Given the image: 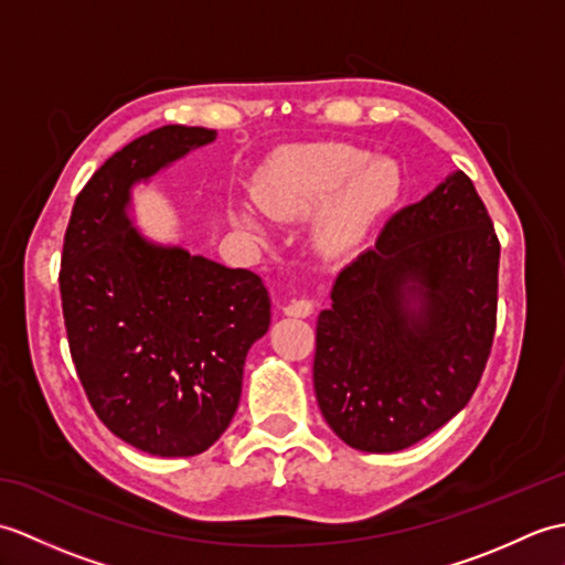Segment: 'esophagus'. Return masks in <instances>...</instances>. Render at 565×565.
Segmentation results:
<instances>
[{
	"instance_id": "34e87169",
	"label": "esophagus",
	"mask_w": 565,
	"mask_h": 565,
	"mask_svg": "<svg viewBox=\"0 0 565 565\" xmlns=\"http://www.w3.org/2000/svg\"><path fill=\"white\" fill-rule=\"evenodd\" d=\"M313 310H316L313 301H308V298H294V301L284 308V313L291 318H308Z\"/></svg>"
}]
</instances>
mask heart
I'll use <instances>...</instances> for the list:
<instances>
[{"label": "heart", "mask_w": 565, "mask_h": 565, "mask_svg": "<svg viewBox=\"0 0 565 565\" xmlns=\"http://www.w3.org/2000/svg\"><path fill=\"white\" fill-rule=\"evenodd\" d=\"M403 186L398 162L371 160L369 150L350 142H316L274 160L259 201L276 218H296L330 201L322 237L328 245L342 247L362 237L371 223L393 209Z\"/></svg>", "instance_id": "heart-1"}]
</instances>
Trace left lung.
<instances>
[{
  "label": "left lung",
  "mask_w": 565,
  "mask_h": 565,
  "mask_svg": "<svg viewBox=\"0 0 565 565\" xmlns=\"http://www.w3.org/2000/svg\"><path fill=\"white\" fill-rule=\"evenodd\" d=\"M498 267L495 225L463 172L393 215L318 318L313 383L334 435L401 451L471 401L495 338Z\"/></svg>",
  "instance_id": "obj_1"
}]
</instances>
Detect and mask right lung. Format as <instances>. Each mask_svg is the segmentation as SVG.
Here are the masks:
<instances>
[{
  "instance_id": "obj_1",
  "label": "right lung",
  "mask_w": 565,
  "mask_h": 565,
  "mask_svg": "<svg viewBox=\"0 0 565 565\" xmlns=\"http://www.w3.org/2000/svg\"><path fill=\"white\" fill-rule=\"evenodd\" d=\"M215 130L162 126L114 152L75 199L60 259L72 362L118 439L152 456H196L237 411L249 347L269 330L267 286L128 223V189L206 146Z\"/></svg>"
}]
</instances>
